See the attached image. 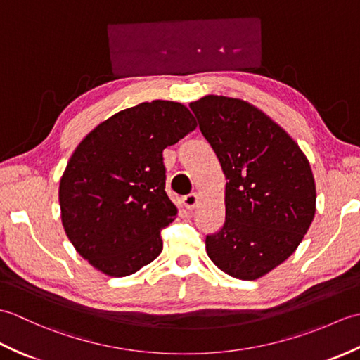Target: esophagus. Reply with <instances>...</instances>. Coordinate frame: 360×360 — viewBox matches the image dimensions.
Returning <instances> with one entry per match:
<instances>
[{
    "mask_svg": "<svg viewBox=\"0 0 360 360\" xmlns=\"http://www.w3.org/2000/svg\"><path fill=\"white\" fill-rule=\"evenodd\" d=\"M182 202H184L186 209L192 210V209L196 207L198 202H200V195H198V193H190V195L184 196V200H182Z\"/></svg>",
    "mask_w": 360,
    "mask_h": 360,
    "instance_id": "34e87169",
    "label": "esophagus"
}]
</instances>
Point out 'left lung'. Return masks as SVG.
<instances>
[{
	"label": "left lung",
	"mask_w": 360,
	"mask_h": 360,
	"mask_svg": "<svg viewBox=\"0 0 360 360\" xmlns=\"http://www.w3.org/2000/svg\"><path fill=\"white\" fill-rule=\"evenodd\" d=\"M226 176V221L205 250L231 277L257 280L294 254L316 215V182L298 143L243 98L190 103Z\"/></svg>",
	"instance_id": "8db88e82"
}]
</instances>
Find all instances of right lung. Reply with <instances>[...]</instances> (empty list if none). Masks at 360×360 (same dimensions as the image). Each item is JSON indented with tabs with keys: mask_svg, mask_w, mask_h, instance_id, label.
<instances>
[{
	"mask_svg": "<svg viewBox=\"0 0 360 360\" xmlns=\"http://www.w3.org/2000/svg\"><path fill=\"white\" fill-rule=\"evenodd\" d=\"M195 128L186 105L143 102L103 120L74 150L58 187L62 224L97 271L127 277L162 252L160 229L178 215L162 151Z\"/></svg>",
	"mask_w": 360,
	"mask_h": 360,
	"instance_id": "1",
	"label": "right lung"
}]
</instances>
